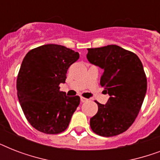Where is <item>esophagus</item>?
I'll list each match as a JSON object with an SVG mask.
<instances>
[{"label":"esophagus","instance_id":"1","mask_svg":"<svg viewBox=\"0 0 160 160\" xmlns=\"http://www.w3.org/2000/svg\"><path fill=\"white\" fill-rule=\"evenodd\" d=\"M87 99H85V98H84V97H80V101H81V102L82 103H84V102H85V101H87Z\"/></svg>","mask_w":160,"mask_h":160}]
</instances>
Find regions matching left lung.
<instances>
[{"label":"left lung","mask_w":160,"mask_h":160,"mask_svg":"<svg viewBox=\"0 0 160 160\" xmlns=\"http://www.w3.org/2000/svg\"><path fill=\"white\" fill-rule=\"evenodd\" d=\"M89 62L101 68L103 92L109 98L105 105L96 102L98 112L90 119V128L100 136L126 131L136 119L147 90V79L139 58L116 45L88 49Z\"/></svg>","instance_id":"obj_1"}]
</instances>
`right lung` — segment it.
<instances>
[{
    "label": "right lung",
    "mask_w": 160,
    "mask_h": 160,
    "mask_svg": "<svg viewBox=\"0 0 160 160\" xmlns=\"http://www.w3.org/2000/svg\"><path fill=\"white\" fill-rule=\"evenodd\" d=\"M78 52L65 46L48 44L26 54L19 70L16 89L19 102L28 122L38 131L55 134L65 131L80 97L60 91Z\"/></svg>",
    "instance_id": "obj_1"
}]
</instances>
